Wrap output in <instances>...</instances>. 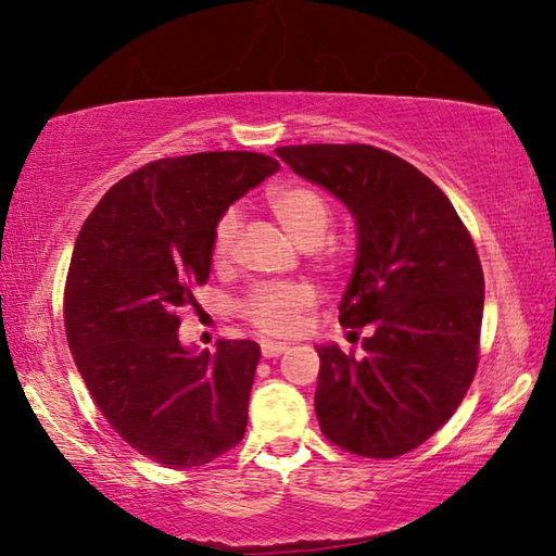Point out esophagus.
<instances>
[{"mask_svg": "<svg viewBox=\"0 0 556 556\" xmlns=\"http://www.w3.org/2000/svg\"><path fill=\"white\" fill-rule=\"evenodd\" d=\"M287 343H271V341H265L262 343V357H277L281 353H287Z\"/></svg>", "mask_w": 556, "mask_h": 556, "instance_id": "34e87169", "label": "esophagus"}]
</instances>
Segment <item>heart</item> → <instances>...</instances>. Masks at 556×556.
Masks as SVG:
<instances>
[{"instance_id":"heart-1","label":"heart","mask_w":556,"mask_h":556,"mask_svg":"<svg viewBox=\"0 0 556 556\" xmlns=\"http://www.w3.org/2000/svg\"><path fill=\"white\" fill-rule=\"evenodd\" d=\"M267 208L299 248L312 250L321 244L331 228V205L308 186H277L267 193ZM238 213L228 211L213 230L211 255L225 262L238 238ZM314 306L308 287H262L244 301L248 321L267 336H291L301 328V316Z\"/></svg>"}]
</instances>
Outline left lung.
<instances>
[{"label": "left lung", "mask_w": 556, "mask_h": 556, "mask_svg": "<svg viewBox=\"0 0 556 556\" xmlns=\"http://www.w3.org/2000/svg\"><path fill=\"white\" fill-rule=\"evenodd\" d=\"M275 154L355 218V267L338 321L351 336L368 333L365 355L316 348L318 427L357 456L407 454L446 425L478 368L476 244L444 191L378 147L299 144Z\"/></svg>", "instance_id": "obj_1"}]
</instances>
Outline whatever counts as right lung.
Returning a JSON list of instances; mask_svg holds the SVG:
<instances>
[{
	"label": "right lung",
	"instance_id": "1",
	"mask_svg": "<svg viewBox=\"0 0 556 556\" xmlns=\"http://www.w3.org/2000/svg\"><path fill=\"white\" fill-rule=\"evenodd\" d=\"M279 162L255 152L159 159L102 195L75 240L65 336L112 429L166 468L211 464L240 444L260 345L178 341L176 312L211 275L213 230Z\"/></svg>",
	"mask_w": 556,
	"mask_h": 556
}]
</instances>
